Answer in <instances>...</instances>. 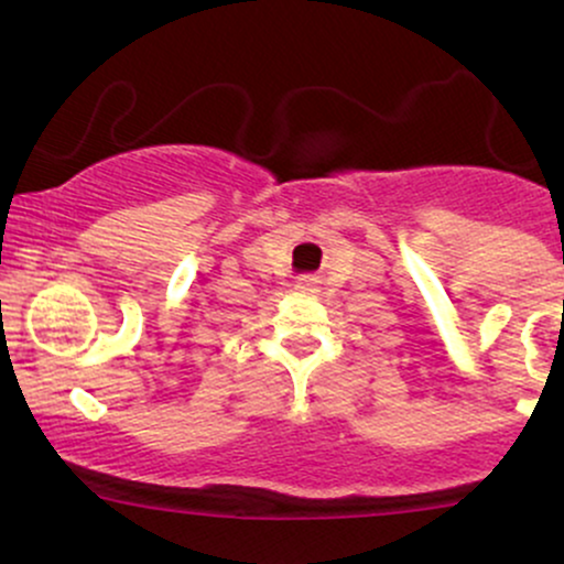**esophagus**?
<instances>
[{"label": "esophagus", "mask_w": 564, "mask_h": 564, "mask_svg": "<svg viewBox=\"0 0 564 564\" xmlns=\"http://www.w3.org/2000/svg\"><path fill=\"white\" fill-rule=\"evenodd\" d=\"M315 278H310V275H304V278H300V281H296V289L300 291H315Z\"/></svg>", "instance_id": "obj_1"}]
</instances>
